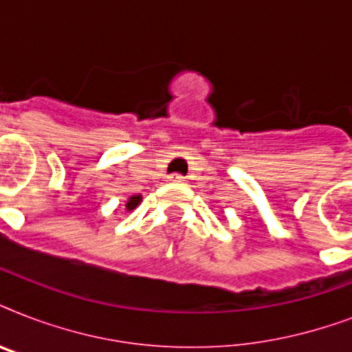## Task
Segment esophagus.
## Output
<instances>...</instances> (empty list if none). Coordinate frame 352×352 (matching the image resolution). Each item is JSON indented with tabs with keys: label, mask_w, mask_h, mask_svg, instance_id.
<instances>
[{
	"label": "esophagus",
	"mask_w": 352,
	"mask_h": 352,
	"mask_svg": "<svg viewBox=\"0 0 352 352\" xmlns=\"http://www.w3.org/2000/svg\"><path fill=\"white\" fill-rule=\"evenodd\" d=\"M171 182H179V184H182V182L186 181V177H182L181 173H171L170 177H168Z\"/></svg>",
	"instance_id": "esophagus-1"
}]
</instances>
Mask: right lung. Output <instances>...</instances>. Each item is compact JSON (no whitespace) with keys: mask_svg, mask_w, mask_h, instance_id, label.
I'll list each match as a JSON object with an SVG mask.
<instances>
[{"mask_svg":"<svg viewBox=\"0 0 352 352\" xmlns=\"http://www.w3.org/2000/svg\"><path fill=\"white\" fill-rule=\"evenodd\" d=\"M142 201V195H131V197L127 199L126 203V210H135L138 206V203Z\"/></svg>","mask_w":352,"mask_h":352,"instance_id":"1","label":"right lung"}]
</instances>
